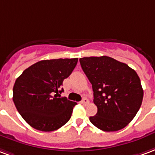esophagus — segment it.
<instances>
[{
    "mask_svg": "<svg viewBox=\"0 0 155 155\" xmlns=\"http://www.w3.org/2000/svg\"><path fill=\"white\" fill-rule=\"evenodd\" d=\"M81 103L82 104H87V103H88V100L87 99V98H82V100L81 101Z\"/></svg>",
    "mask_w": 155,
    "mask_h": 155,
    "instance_id": "esophagus-1",
    "label": "esophagus"
}]
</instances>
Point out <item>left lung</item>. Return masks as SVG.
I'll use <instances>...</instances> for the list:
<instances>
[{"label":"left lung","instance_id":"obj_1","mask_svg":"<svg viewBox=\"0 0 155 155\" xmlns=\"http://www.w3.org/2000/svg\"><path fill=\"white\" fill-rule=\"evenodd\" d=\"M92 85L97 113L89 120L103 131H117L134 119L144 91L140 79L127 64L107 56L79 59Z\"/></svg>","mask_w":155,"mask_h":155}]
</instances>
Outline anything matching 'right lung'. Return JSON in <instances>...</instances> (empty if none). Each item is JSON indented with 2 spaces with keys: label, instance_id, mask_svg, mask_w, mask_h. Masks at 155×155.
Masks as SVG:
<instances>
[{
  "label": "right lung",
  "instance_id": "add662e5",
  "mask_svg": "<svg viewBox=\"0 0 155 155\" xmlns=\"http://www.w3.org/2000/svg\"><path fill=\"white\" fill-rule=\"evenodd\" d=\"M78 58L42 60L24 71L15 80L13 101L33 128L54 131L71 118L76 102L61 97V86L76 67Z\"/></svg>",
  "mask_w": 155,
  "mask_h": 155
}]
</instances>
